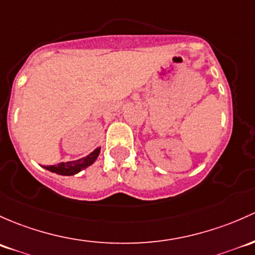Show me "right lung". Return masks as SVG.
Here are the masks:
<instances>
[{
	"instance_id": "right-lung-1",
	"label": "right lung",
	"mask_w": 255,
	"mask_h": 255,
	"mask_svg": "<svg viewBox=\"0 0 255 255\" xmlns=\"http://www.w3.org/2000/svg\"><path fill=\"white\" fill-rule=\"evenodd\" d=\"M101 153V147L94 149L92 153H89L88 156L83 157V158L77 159V161H71V162H62V163L55 164V166H44L45 169L50 170L52 173H56L60 175H73L77 174L78 172H81L82 169L87 168L96 162L97 157Z\"/></svg>"
}]
</instances>
